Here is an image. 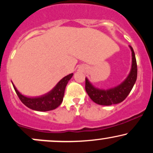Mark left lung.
I'll list each match as a JSON object with an SVG mask.
<instances>
[{
    "instance_id": "8db88e82",
    "label": "left lung",
    "mask_w": 153,
    "mask_h": 153,
    "mask_svg": "<svg viewBox=\"0 0 153 153\" xmlns=\"http://www.w3.org/2000/svg\"><path fill=\"white\" fill-rule=\"evenodd\" d=\"M132 55V64L129 75L122 83L118 86L108 90H100L96 88L91 84L87 78H85V91L88 95L93 101L99 105L110 106L117 104L124 101L134 86L137 76V65L136 57L133 48L129 46Z\"/></svg>"
}]
</instances>
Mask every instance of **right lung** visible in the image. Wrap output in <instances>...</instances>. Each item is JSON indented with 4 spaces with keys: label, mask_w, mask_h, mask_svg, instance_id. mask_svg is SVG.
Masks as SVG:
<instances>
[{
    "label": "right lung",
    "mask_w": 153,
    "mask_h": 153,
    "mask_svg": "<svg viewBox=\"0 0 153 153\" xmlns=\"http://www.w3.org/2000/svg\"><path fill=\"white\" fill-rule=\"evenodd\" d=\"M73 73H71L63 78L50 92L41 97H26L19 92L13 84V86L19 99L28 108L35 111H51L56 108L62 102L65 89L68 81L73 77Z\"/></svg>",
    "instance_id": "1"
}]
</instances>
